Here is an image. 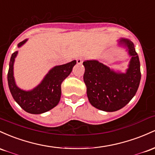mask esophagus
<instances>
[{"label":"esophagus","mask_w":155,"mask_h":155,"mask_svg":"<svg viewBox=\"0 0 155 155\" xmlns=\"http://www.w3.org/2000/svg\"><path fill=\"white\" fill-rule=\"evenodd\" d=\"M76 61H77L78 64H81L83 61V58H81V57H80V58H78L76 59Z\"/></svg>","instance_id":"esophagus-1"}]
</instances>
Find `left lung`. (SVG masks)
<instances>
[{
  "label": "left lung",
  "instance_id": "1",
  "mask_svg": "<svg viewBox=\"0 0 155 155\" xmlns=\"http://www.w3.org/2000/svg\"><path fill=\"white\" fill-rule=\"evenodd\" d=\"M119 42L127 47L132 57L126 73L115 72L96 60L83 62V81L89 102L107 112L116 111L129 103L138 91L141 78L140 61L134 44L125 39Z\"/></svg>",
  "mask_w": 155,
  "mask_h": 155
}]
</instances>
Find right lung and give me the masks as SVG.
<instances>
[{"mask_svg":"<svg viewBox=\"0 0 155 155\" xmlns=\"http://www.w3.org/2000/svg\"><path fill=\"white\" fill-rule=\"evenodd\" d=\"M27 39L18 44L21 47ZM18 52L12 53L9 62L7 79L14 100L24 110L33 114H40L51 110L58 104L61 94V83L69 75L76 61L56 66L48 73L41 83L32 91H25L16 86L13 76V66Z\"/></svg>","mask_w":155,"mask_h":155,"instance_id":"right-lung-1","label":"right lung"}]
</instances>
